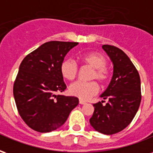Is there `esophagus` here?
Masks as SVG:
<instances>
[{
	"instance_id": "obj_1",
	"label": "esophagus",
	"mask_w": 153,
	"mask_h": 153,
	"mask_svg": "<svg viewBox=\"0 0 153 153\" xmlns=\"http://www.w3.org/2000/svg\"><path fill=\"white\" fill-rule=\"evenodd\" d=\"M86 103V102L85 101H83V100H79V104H81V105H83V104H85Z\"/></svg>"
}]
</instances>
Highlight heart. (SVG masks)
<instances>
[{
  "mask_svg": "<svg viewBox=\"0 0 153 153\" xmlns=\"http://www.w3.org/2000/svg\"><path fill=\"white\" fill-rule=\"evenodd\" d=\"M81 62L85 65L91 67L93 71L90 75V79H97L101 85L108 83L111 78V71L106 66L107 59L103 54L97 51H90L81 55ZM60 73L64 79L74 80L78 74V65L72 59H65L60 65ZM98 84L96 81L90 82H75L69 87V92L71 95L82 100H87L94 96L98 92Z\"/></svg>",
  "mask_w": 153,
  "mask_h": 153,
  "instance_id": "1",
  "label": "heart"
}]
</instances>
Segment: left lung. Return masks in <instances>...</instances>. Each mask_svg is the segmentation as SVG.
<instances>
[{"label":"left lung","instance_id":"1","mask_svg":"<svg viewBox=\"0 0 153 153\" xmlns=\"http://www.w3.org/2000/svg\"><path fill=\"white\" fill-rule=\"evenodd\" d=\"M102 48L114 65L113 76L101 95L108 102L105 105L103 101L93 104L94 112L89 121L97 131L111 135L123 130L133 120L141 102V83L136 67L121 49L108 44Z\"/></svg>","mask_w":153,"mask_h":153}]
</instances>
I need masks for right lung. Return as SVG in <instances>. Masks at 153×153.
<instances>
[{
	"label": "right lung",
	"mask_w": 153,
	"mask_h": 153,
	"mask_svg": "<svg viewBox=\"0 0 153 153\" xmlns=\"http://www.w3.org/2000/svg\"><path fill=\"white\" fill-rule=\"evenodd\" d=\"M78 42L51 41L25 57L13 88L19 114L35 131H53L65 124L78 106L76 97L56 95L66 88L60 65Z\"/></svg>",
	"instance_id": "1"
}]
</instances>
